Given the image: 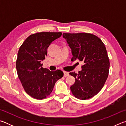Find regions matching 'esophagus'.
<instances>
[{
    "instance_id": "34e87169",
    "label": "esophagus",
    "mask_w": 126,
    "mask_h": 126,
    "mask_svg": "<svg viewBox=\"0 0 126 126\" xmlns=\"http://www.w3.org/2000/svg\"><path fill=\"white\" fill-rule=\"evenodd\" d=\"M69 73L68 72H64V77H67L69 76Z\"/></svg>"
}]
</instances>
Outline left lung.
<instances>
[{
  "label": "left lung",
  "mask_w": 126,
  "mask_h": 126,
  "mask_svg": "<svg viewBox=\"0 0 126 126\" xmlns=\"http://www.w3.org/2000/svg\"><path fill=\"white\" fill-rule=\"evenodd\" d=\"M71 48L72 61L83 62L82 71L69 74L75 78L71 90L77 98L86 100L97 94L103 88L109 73L110 61L103 42L89 33H63Z\"/></svg>",
  "instance_id": "1"
}]
</instances>
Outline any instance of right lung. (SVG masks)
Segmentation results:
<instances>
[{"instance_id": "right-lung-1", "label": "right lung", "mask_w": 126, "mask_h": 126, "mask_svg": "<svg viewBox=\"0 0 126 126\" xmlns=\"http://www.w3.org/2000/svg\"><path fill=\"white\" fill-rule=\"evenodd\" d=\"M61 32H41L29 35L18 51L16 68L18 77L27 94L37 99L46 98L52 92L55 82L63 76L60 70L50 71L42 67L53 41Z\"/></svg>"}]
</instances>
